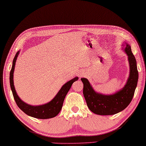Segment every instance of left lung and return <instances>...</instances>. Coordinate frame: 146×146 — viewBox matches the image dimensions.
<instances>
[{"label": "left lung", "mask_w": 146, "mask_h": 146, "mask_svg": "<svg viewBox=\"0 0 146 146\" xmlns=\"http://www.w3.org/2000/svg\"><path fill=\"white\" fill-rule=\"evenodd\" d=\"M123 51L128 56L130 72L126 84L114 94H103L95 91L86 78H81L84 85L83 94L89 109L94 113L100 115H111L125 109L131 102L137 85L139 74L137 62L130 45L123 43Z\"/></svg>", "instance_id": "left-lung-1"}]
</instances>
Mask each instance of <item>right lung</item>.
Returning a JSON list of instances; mask_svg holds the SVG:
<instances>
[{"mask_svg": "<svg viewBox=\"0 0 146 146\" xmlns=\"http://www.w3.org/2000/svg\"><path fill=\"white\" fill-rule=\"evenodd\" d=\"M19 53V51L16 53V54L13 59V66H12L11 70L10 72L9 77L11 88L12 92H13L14 100L16 102L17 106L23 112H25L26 115L36 118L48 119L56 117L59 113V112L60 111L62 108V105H63L65 98L68 92L70 90L73 82L78 80V77H74V78L70 80L69 81L67 82L65 84L62 86V87L59 90L57 94H56V96L50 102L41 105H30L21 100V99L17 95L16 91L15 90V88L14 86L13 78L14 67Z\"/></svg>", "mask_w": 146, "mask_h": 146, "instance_id": "obj_1", "label": "right lung"}]
</instances>
